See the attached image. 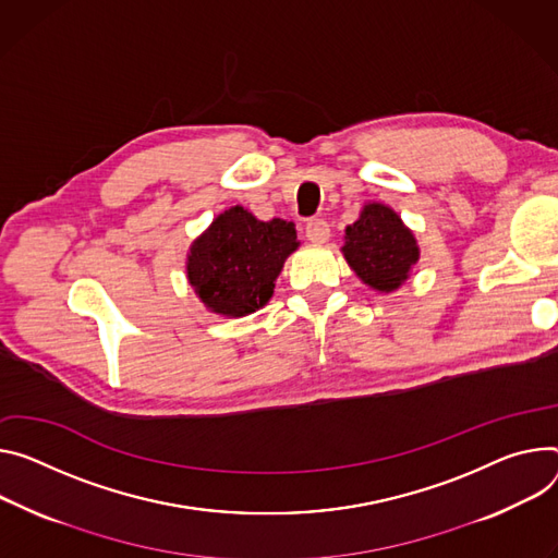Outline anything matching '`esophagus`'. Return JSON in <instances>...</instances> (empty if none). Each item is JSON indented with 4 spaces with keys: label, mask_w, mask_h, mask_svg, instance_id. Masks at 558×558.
Wrapping results in <instances>:
<instances>
[{
    "label": "esophagus",
    "mask_w": 558,
    "mask_h": 558,
    "mask_svg": "<svg viewBox=\"0 0 558 558\" xmlns=\"http://www.w3.org/2000/svg\"><path fill=\"white\" fill-rule=\"evenodd\" d=\"M305 235L312 242H327L329 240V225L323 218H314L305 227Z\"/></svg>",
    "instance_id": "esophagus-1"
}]
</instances>
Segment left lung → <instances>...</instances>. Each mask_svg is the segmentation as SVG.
I'll return each instance as SVG.
<instances>
[{"instance_id":"1","label":"left lung","mask_w":558,"mask_h":558,"mask_svg":"<svg viewBox=\"0 0 558 558\" xmlns=\"http://www.w3.org/2000/svg\"><path fill=\"white\" fill-rule=\"evenodd\" d=\"M344 258L356 276L378 289L393 291L418 260L412 231L385 205H365L361 218L344 231Z\"/></svg>"}]
</instances>
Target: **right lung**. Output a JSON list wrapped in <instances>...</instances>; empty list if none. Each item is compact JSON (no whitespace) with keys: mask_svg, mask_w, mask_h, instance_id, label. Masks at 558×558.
I'll return each mask as SVG.
<instances>
[{"mask_svg":"<svg viewBox=\"0 0 558 558\" xmlns=\"http://www.w3.org/2000/svg\"><path fill=\"white\" fill-rule=\"evenodd\" d=\"M295 238V227L287 220L263 222L233 207L193 242L189 282L211 312L246 316L271 298L287 256L298 246Z\"/></svg>","mask_w":558,"mask_h":558,"instance_id":"right-lung-1","label":"right lung"}]
</instances>
